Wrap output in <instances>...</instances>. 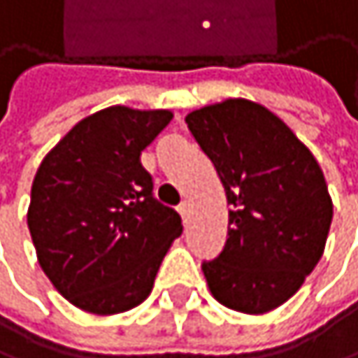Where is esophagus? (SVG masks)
I'll return each instance as SVG.
<instances>
[{
  "mask_svg": "<svg viewBox=\"0 0 358 358\" xmlns=\"http://www.w3.org/2000/svg\"><path fill=\"white\" fill-rule=\"evenodd\" d=\"M178 214H180V216H182V220L187 222V218H189V214H191V203L182 201L180 206H178Z\"/></svg>",
  "mask_w": 358,
  "mask_h": 358,
  "instance_id": "1",
  "label": "esophagus"
}]
</instances>
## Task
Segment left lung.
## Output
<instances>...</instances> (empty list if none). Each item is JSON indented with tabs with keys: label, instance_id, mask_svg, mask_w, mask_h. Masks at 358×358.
Segmentation results:
<instances>
[{
	"label": "left lung",
	"instance_id": "1",
	"mask_svg": "<svg viewBox=\"0 0 358 358\" xmlns=\"http://www.w3.org/2000/svg\"><path fill=\"white\" fill-rule=\"evenodd\" d=\"M224 187L229 239L203 262L212 296L245 315L287 302L323 256L334 218L313 152L266 106L229 98L187 115Z\"/></svg>",
	"mask_w": 358,
	"mask_h": 358
}]
</instances>
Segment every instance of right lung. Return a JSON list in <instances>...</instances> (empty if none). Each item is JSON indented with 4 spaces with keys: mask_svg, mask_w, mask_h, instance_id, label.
<instances>
[{
    "mask_svg": "<svg viewBox=\"0 0 358 358\" xmlns=\"http://www.w3.org/2000/svg\"><path fill=\"white\" fill-rule=\"evenodd\" d=\"M169 110L108 106L81 119L41 161L27 224L52 285L77 308L117 315L142 304L182 220L152 197L142 150Z\"/></svg>",
    "mask_w": 358,
    "mask_h": 358,
    "instance_id": "obj_1",
    "label": "right lung"
}]
</instances>
